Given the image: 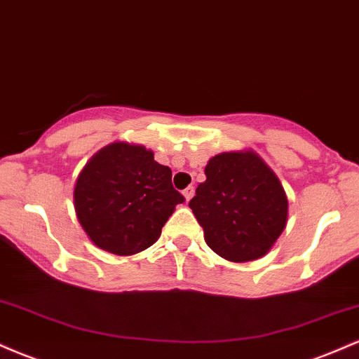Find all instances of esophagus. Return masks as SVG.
<instances>
[{
    "label": "esophagus",
    "mask_w": 359,
    "mask_h": 359,
    "mask_svg": "<svg viewBox=\"0 0 359 359\" xmlns=\"http://www.w3.org/2000/svg\"><path fill=\"white\" fill-rule=\"evenodd\" d=\"M182 194H184L185 201H191V199H192V196H194V187H192V185H189V187L185 189V191H184Z\"/></svg>",
    "instance_id": "esophagus-1"
}]
</instances>
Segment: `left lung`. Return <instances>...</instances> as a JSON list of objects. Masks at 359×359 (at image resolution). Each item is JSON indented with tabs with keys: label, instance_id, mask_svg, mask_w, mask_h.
<instances>
[{
	"label": "left lung",
	"instance_id": "1",
	"mask_svg": "<svg viewBox=\"0 0 359 359\" xmlns=\"http://www.w3.org/2000/svg\"><path fill=\"white\" fill-rule=\"evenodd\" d=\"M189 208L208 246L229 262H251L269 251L287 224L282 184L253 151L216 155L205 165Z\"/></svg>",
	"mask_w": 359,
	"mask_h": 359
}]
</instances>
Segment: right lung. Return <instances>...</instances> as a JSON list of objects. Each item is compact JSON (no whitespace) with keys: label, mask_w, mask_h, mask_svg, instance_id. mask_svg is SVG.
I'll list each match as a JSON object with an SVG mask.
<instances>
[{"label":"right lung","mask_w":359,"mask_h":359,"mask_svg":"<svg viewBox=\"0 0 359 359\" xmlns=\"http://www.w3.org/2000/svg\"><path fill=\"white\" fill-rule=\"evenodd\" d=\"M184 201L172 170L155 162L154 151L121 142L94 155L74 189L84 231L94 245L121 257L154 245Z\"/></svg>","instance_id":"1"}]
</instances>
